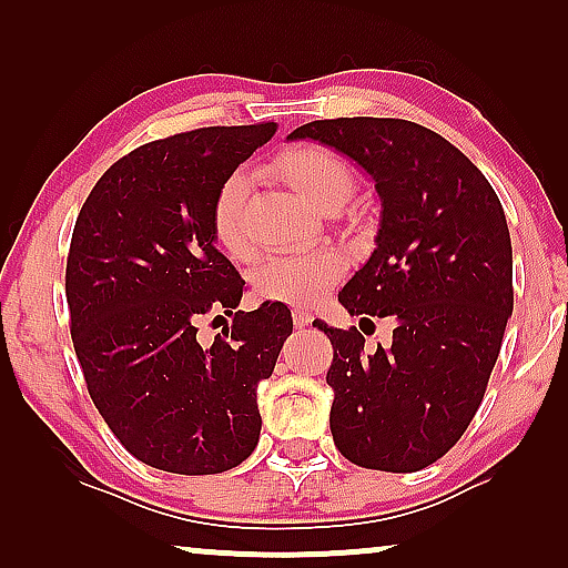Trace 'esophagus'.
<instances>
[{"label": "esophagus", "instance_id": "34e87169", "mask_svg": "<svg viewBox=\"0 0 568 568\" xmlns=\"http://www.w3.org/2000/svg\"><path fill=\"white\" fill-rule=\"evenodd\" d=\"M292 321H294V325H297V328H305V325L313 323V313H310V310H305V307H294L292 310Z\"/></svg>", "mask_w": 568, "mask_h": 568}]
</instances>
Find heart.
<instances>
[{
  "label": "heart",
  "instance_id": "1",
  "mask_svg": "<svg viewBox=\"0 0 568 568\" xmlns=\"http://www.w3.org/2000/svg\"><path fill=\"white\" fill-rule=\"evenodd\" d=\"M271 170L321 212H336L354 191L352 168L338 152L323 144L290 146L278 154ZM245 191V175L232 173L216 189L212 204V232L216 245L235 261H247L253 255V247L243 232V222H240ZM344 255L333 247L271 255L255 268L253 286L263 300L307 307L315 305L344 276Z\"/></svg>",
  "mask_w": 568,
  "mask_h": 568
}]
</instances>
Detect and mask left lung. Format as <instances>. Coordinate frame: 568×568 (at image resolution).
I'll return each instance as SVG.
<instances>
[{"mask_svg":"<svg viewBox=\"0 0 568 568\" xmlns=\"http://www.w3.org/2000/svg\"><path fill=\"white\" fill-rule=\"evenodd\" d=\"M290 136L348 154L383 201L375 253L338 300L364 323L393 315V341L367 352L354 325L313 323L333 346V442L359 468L422 470L470 426L515 307L501 201L455 144L414 121L323 119Z\"/></svg>","mask_w":568,"mask_h":568,"instance_id":"left-lung-1","label":"left lung"}]
</instances>
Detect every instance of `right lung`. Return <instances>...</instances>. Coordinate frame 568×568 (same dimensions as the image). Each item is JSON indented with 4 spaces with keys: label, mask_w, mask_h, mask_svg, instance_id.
<instances>
[{
    "label": "right lung",
    "mask_w": 568,
    "mask_h": 568,
    "mask_svg": "<svg viewBox=\"0 0 568 568\" xmlns=\"http://www.w3.org/2000/svg\"><path fill=\"white\" fill-rule=\"evenodd\" d=\"M276 123L204 126L146 142L100 175L67 255L69 331L84 385L123 447L152 468L212 476L261 434L258 383L292 333L282 302L235 310L243 278L214 247L222 181ZM233 323L212 347L206 316Z\"/></svg>",
    "instance_id": "1"
}]
</instances>
